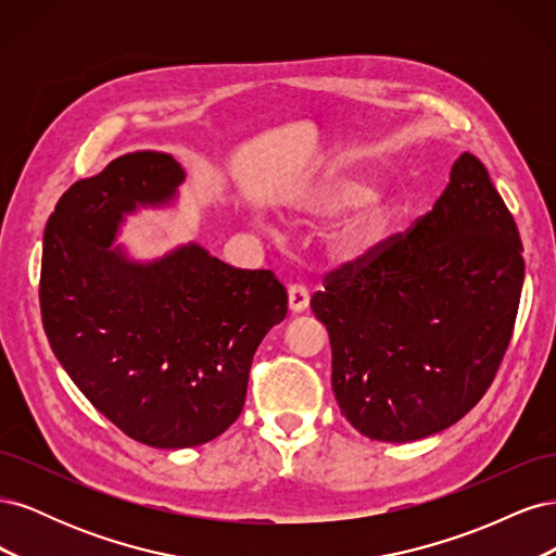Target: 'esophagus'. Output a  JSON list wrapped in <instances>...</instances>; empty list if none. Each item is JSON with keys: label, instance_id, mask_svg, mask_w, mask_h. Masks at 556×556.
Segmentation results:
<instances>
[{"label": "esophagus", "instance_id": "1", "mask_svg": "<svg viewBox=\"0 0 556 556\" xmlns=\"http://www.w3.org/2000/svg\"><path fill=\"white\" fill-rule=\"evenodd\" d=\"M288 304L292 313H304L311 304V294L306 285H290L288 290Z\"/></svg>", "mask_w": 556, "mask_h": 556}]
</instances>
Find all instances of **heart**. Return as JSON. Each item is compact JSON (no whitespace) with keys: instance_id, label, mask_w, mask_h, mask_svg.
Segmentation results:
<instances>
[{"instance_id":"b5f03b06","label":"heart","mask_w":556,"mask_h":556,"mask_svg":"<svg viewBox=\"0 0 556 556\" xmlns=\"http://www.w3.org/2000/svg\"><path fill=\"white\" fill-rule=\"evenodd\" d=\"M382 190L376 182H366L359 172H333L315 182L301 201V208L315 217H341L336 239L345 250H359L374 239L382 220Z\"/></svg>"}]
</instances>
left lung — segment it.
I'll list each match as a JSON object with an SVG mask.
<instances>
[{
  "mask_svg": "<svg viewBox=\"0 0 556 556\" xmlns=\"http://www.w3.org/2000/svg\"><path fill=\"white\" fill-rule=\"evenodd\" d=\"M521 282L513 215L484 164L464 153L406 237L336 268L311 299L348 422L382 443L459 422L506 355Z\"/></svg>",
  "mask_w": 556,
  "mask_h": 556,
  "instance_id": "1",
  "label": "left lung"
}]
</instances>
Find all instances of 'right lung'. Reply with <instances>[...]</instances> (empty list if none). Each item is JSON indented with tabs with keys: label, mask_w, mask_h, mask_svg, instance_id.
I'll return each instance as SVG.
<instances>
[{
	"label": "right lung",
	"mask_w": 556,
	"mask_h": 556,
	"mask_svg": "<svg viewBox=\"0 0 556 556\" xmlns=\"http://www.w3.org/2000/svg\"><path fill=\"white\" fill-rule=\"evenodd\" d=\"M185 180L139 150L76 180L43 231L41 317L58 362L92 406L150 447H194L227 431L268 329L288 315L271 271L233 268L199 243L137 262L117 243L127 215L172 206Z\"/></svg>",
	"instance_id": "obj_1"
}]
</instances>
